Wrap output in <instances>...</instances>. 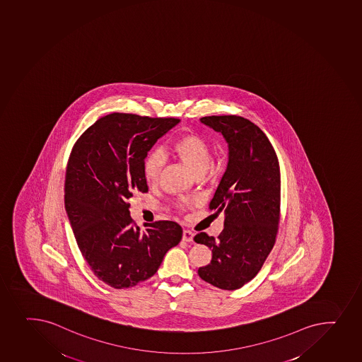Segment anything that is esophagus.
Instances as JSON below:
<instances>
[{
    "label": "esophagus",
    "mask_w": 362,
    "mask_h": 362,
    "mask_svg": "<svg viewBox=\"0 0 362 362\" xmlns=\"http://www.w3.org/2000/svg\"><path fill=\"white\" fill-rule=\"evenodd\" d=\"M193 238H194V233L189 231V230H183L182 240H185V242H193Z\"/></svg>",
    "instance_id": "1"
}]
</instances>
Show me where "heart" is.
<instances>
[{
  "label": "heart",
  "mask_w": 362,
  "mask_h": 362,
  "mask_svg": "<svg viewBox=\"0 0 362 362\" xmlns=\"http://www.w3.org/2000/svg\"><path fill=\"white\" fill-rule=\"evenodd\" d=\"M172 151L195 177H202L209 169L212 155L207 143L197 134H185L176 139ZM164 169V157L158 151L148 153L144 160V177L148 185L158 182Z\"/></svg>",
  "instance_id": "heart-1"
}]
</instances>
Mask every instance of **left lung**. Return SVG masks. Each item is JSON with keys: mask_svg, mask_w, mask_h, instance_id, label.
Returning <instances> with one entry per match:
<instances>
[{"mask_svg": "<svg viewBox=\"0 0 362 362\" xmlns=\"http://www.w3.org/2000/svg\"><path fill=\"white\" fill-rule=\"evenodd\" d=\"M221 134L228 144V165L209 209L224 214L218 238L205 233L197 243L212 250L200 267L204 281L218 288H240L255 278L275 243L280 214V167L274 148L254 122L238 115L200 119Z\"/></svg>", "mask_w": 362, "mask_h": 362, "instance_id": "8db88e82", "label": "left lung"}]
</instances>
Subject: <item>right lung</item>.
<instances>
[{
	"mask_svg": "<svg viewBox=\"0 0 362 362\" xmlns=\"http://www.w3.org/2000/svg\"><path fill=\"white\" fill-rule=\"evenodd\" d=\"M179 119L112 113L74 145L65 176V209L77 245L94 274L110 287L129 288L151 278L182 238L175 221L134 225L129 199L148 192L144 160Z\"/></svg>",
	"mask_w": 362,
	"mask_h": 362,
	"instance_id": "1",
	"label": "right lung"
}]
</instances>
